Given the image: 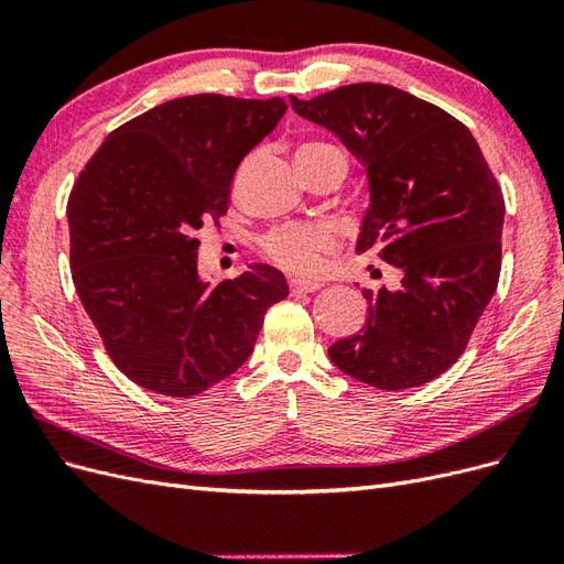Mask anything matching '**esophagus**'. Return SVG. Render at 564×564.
Wrapping results in <instances>:
<instances>
[{
	"instance_id": "1",
	"label": "esophagus",
	"mask_w": 564,
	"mask_h": 564,
	"mask_svg": "<svg viewBox=\"0 0 564 564\" xmlns=\"http://www.w3.org/2000/svg\"><path fill=\"white\" fill-rule=\"evenodd\" d=\"M289 289H292V294L294 296H299V294H313V292H317V289H322V284L319 282H315V280H292L289 282Z\"/></svg>"
}]
</instances>
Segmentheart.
Listing matches in <instances>:
<instances>
[{"instance_id": "heart-1", "label": "heart", "mask_w": 564, "mask_h": 564, "mask_svg": "<svg viewBox=\"0 0 564 564\" xmlns=\"http://www.w3.org/2000/svg\"><path fill=\"white\" fill-rule=\"evenodd\" d=\"M299 158H340L346 160L344 150L332 143H305L299 148ZM336 237L332 228L322 224L311 226H280L263 237V249L270 261L292 272H315L322 263V256L332 251Z\"/></svg>"}]
</instances>
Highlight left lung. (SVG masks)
I'll return each mask as SVG.
<instances>
[{"instance_id": "8db88e82", "label": "left lung", "mask_w": 564, "mask_h": 564, "mask_svg": "<svg viewBox=\"0 0 564 564\" xmlns=\"http://www.w3.org/2000/svg\"><path fill=\"white\" fill-rule=\"evenodd\" d=\"M299 117L332 131L365 166L369 209L355 251L400 268V289H365V327L329 348L348 377L381 390L433 381L464 352L499 284L503 197L473 133L388 84H348Z\"/></svg>"}]
</instances>
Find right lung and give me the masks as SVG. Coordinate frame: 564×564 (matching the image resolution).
<instances>
[{"label":"right lung","mask_w":564,"mask_h":564,"mask_svg":"<svg viewBox=\"0 0 564 564\" xmlns=\"http://www.w3.org/2000/svg\"><path fill=\"white\" fill-rule=\"evenodd\" d=\"M282 98L199 94L115 129L79 174L70 265L110 360L169 398H193L240 369L282 272L251 263L237 280L199 278L195 232L228 212L237 166L278 127Z\"/></svg>","instance_id":"right-lung-1"}]
</instances>
